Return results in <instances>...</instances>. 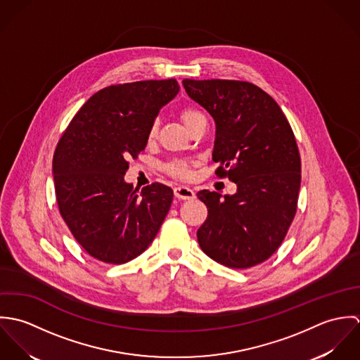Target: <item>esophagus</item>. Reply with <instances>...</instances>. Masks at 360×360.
Segmentation results:
<instances>
[{
  "instance_id": "obj_1",
  "label": "esophagus",
  "mask_w": 360,
  "mask_h": 360,
  "mask_svg": "<svg viewBox=\"0 0 360 360\" xmlns=\"http://www.w3.org/2000/svg\"><path fill=\"white\" fill-rule=\"evenodd\" d=\"M174 195L179 200H194L195 198V193L184 186H179L174 188Z\"/></svg>"
}]
</instances>
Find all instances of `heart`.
Returning a JSON list of instances; mask_svg holds the SVG:
<instances>
[{"mask_svg":"<svg viewBox=\"0 0 360 360\" xmlns=\"http://www.w3.org/2000/svg\"><path fill=\"white\" fill-rule=\"evenodd\" d=\"M180 117H181L183 123H184L188 129H191V127H193L195 123H198L200 120H204V119H205V116L202 115L201 110H198L197 108H191V106L181 109ZM156 131H158V127H156V124L154 123V124L151 126L150 131H148V140H150V141L154 140L155 136H156ZM191 166H193V165H191L190 162L180 160V159H174V160H170V162L165 166V169H166L167 174H170L172 177H174V179H181V180H187V179H190L191 174H193Z\"/></svg>","mask_w":360,"mask_h":360,"instance_id":"heart-1","label":"heart"}]
</instances>
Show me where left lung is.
<instances>
[{
    "mask_svg": "<svg viewBox=\"0 0 360 360\" xmlns=\"http://www.w3.org/2000/svg\"><path fill=\"white\" fill-rule=\"evenodd\" d=\"M183 86L214 119V174L237 184L224 198L197 194L207 207L198 244L227 267L257 266L281 245L297 212L301 156L294 131L278 103L252 83L184 79Z\"/></svg>",
    "mask_w": 360,
    "mask_h": 360,
    "instance_id": "obj_1",
    "label": "left lung"
}]
</instances>
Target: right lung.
<instances>
[{
    "label": "right lung",
    "mask_w": 360,
    "mask_h": 360,
    "mask_svg": "<svg viewBox=\"0 0 360 360\" xmlns=\"http://www.w3.org/2000/svg\"><path fill=\"white\" fill-rule=\"evenodd\" d=\"M176 79L115 84L96 93L70 120L53 153L52 173L62 219L84 251L122 264L154 241L173 190L124 181L129 158L146 150L159 109L173 100Z\"/></svg>",
    "instance_id": "obj_1"
}]
</instances>
